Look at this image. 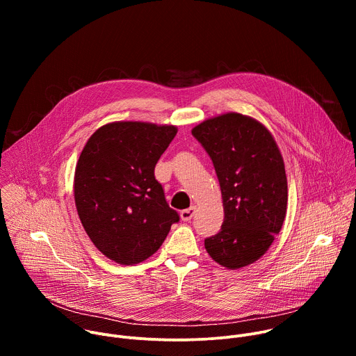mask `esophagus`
Instances as JSON below:
<instances>
[{
	"mask_svg": "<svg viewBox=\"0 0 356 356\" xmlns=\"http://www.w3.org/2000/svg\"><path fill=\"white\" fill-rule=\"evenodd\" d=\"M194 214H195V207L193 206V207H190V209L183 210V211L180 213V218H181L183 221H190V220L194 217Z\"/></svg>",
	"mask_w": 356,
	"mask_h": 356,
	"instance_id": "34e87169",
	"label": "esophagus"
}]
</instances>
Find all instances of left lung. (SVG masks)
I'll list each match as a JSON object with an SVG mask.
<instances>
[{"label": "left lung", "instance_id": "obj_1", "mask_svg": "<svg viewBox=\"0 0 356 356\" xmlns=\"http://www.w3.org/2000/svg\"><path fill=\"white\" fill-rule=\"evenodd\" d=\"M191 134L210 155L222 194L224 222L206 250L227 269L245 268L265 255L286 218L282 154L262 122L238 113L204 120Z\"/></svg>", "mask_w": 356, "mask_h": 356}]
</instances>
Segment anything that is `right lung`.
<instances>
[{
	"mask_svg": "<svg viewBox=\"0 0 356 356\" xmlns=\"http://www.w3.org/2000/svg\"><path fill=\"white\" fill-rule=\"evenodd\" d=\"M175 125L115 121L99 127L76 165L73 194L94 246L120 265H136L161 248L179 214L169 207L155 166Z\"/></svg>",
	"mask_w": 356,
	"mask_h": 356,
	"instance_id": "1",
	"label": "right lung"
}]
</instances>
